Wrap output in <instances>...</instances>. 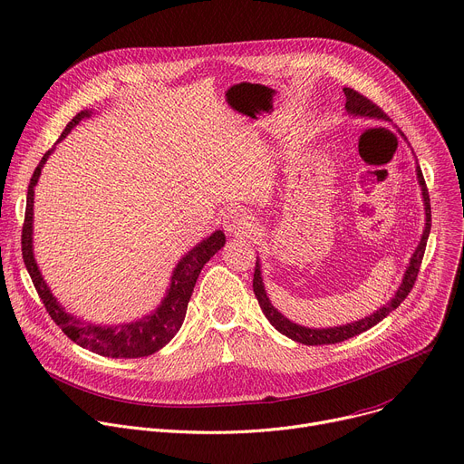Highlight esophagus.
<instances>
[{
  "label": "esophagus",
  "mask_w": 464,
  "mask_h": 464,
  "mask_svg": "<svg viewBox=\"0 0 464 464\" xmlns=\"http://www.w3.org/2000/svg\"><path fill=\"white\" fill-rule=\"evenodd\" d=\"M254 217H251L247 210L235 207L224 217V229L231 235H244L254 227Z\"/></svg>",
  "instance_id": "1"
}]
</instances>
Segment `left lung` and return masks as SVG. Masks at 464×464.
Wrapping results in <instances>:
<instances>
[{
	"instance_id": "8db88e82",
	"label": "left lung",
	"mask_w": 464,
	"mask_h": 464,
	"mask_svg": "<svg viewBox=\"0 0 464 464\" xmlns=\"http://www.w3.org/2000/svg\"><path fill=\"white\" fill-rule=\"evenodd\" d=\"M344 94H346V111L348 114H353V116H364V118H377V120H387V114L379 109L373 102H370L366 96L359 94L357 91L353 89H344ZM416 178H418V183L420 187H422V198H424V205H426V227H424V233H422V238H420V244L416 246L414 254L411 257V263L403 274V279H401V285L400 288L396 290L394 298L383 305L379 307L373 314L370 316H364L357 322H352V324H346V325H336V327H322V329H313V327H304V325H298L290 322L286 316H283L268 300L266 296V290H265V283H263V277H261V265H259V259L256 263V274H254V292H256V298L265 313V316L268 318V322L279 331L283 333L285 336H288V339L296 341L300 344H305V346H322V344H336V343H343V341H348L352 339V336L373 327L375 324L382 322L383 318H387L407 296L409 292L412 290V285L418 277V272H420V265H422V259H424V251H426V244H428V237H430V229H431V205H430V192H428V187H426V181H424V176H422V170H420V166H416Z\"/></svg>"
}]
</instances>
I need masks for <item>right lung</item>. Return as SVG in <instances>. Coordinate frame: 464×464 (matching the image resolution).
Wrapping results in <instances>:
<instances>
[{
	"label": "right lung",
	"mask_w": 464,
	"mask_h": 464,
	"mask_svg": "<svg viewBox=\"0 0 464 464\" xmlns=\"http://www.w3.org/2000/svg\"><path fill=\"white\" fill-rule=\"evenodd\" d=\"M91 116H92V111L77 112L72 118V121L66 125V130L61 133L59 140H63L82 118H91ZM52 151L53 150L44 153V157H42V160L34 168L33 178L29 181L25 220H24V227H22V256H24L25 268L33 279V285L38 292V296H40L42 304H44L46 311L50 313L52 320L64 331L68 339H72L81 348H87L103 357H116V359L118 357H123V359L148 357L170 343L176 336V333L179 331V327L183 325L196 279H198L203 265L226 244V235H224V231H215L208 238L201 240L198 246H194L188 251V254L174 268L170 288H168L164 300L151 314H148L137 322L121 324V325H94L89 322H82L77 316L68 314L64 311V307L57 302L50 286L46 285L44 277H42V274L36 266L34 256H33L34 185L40 178L42 166L46 164Z\"/></svg>",
	"instance_id": "1"
}]
</instances>
